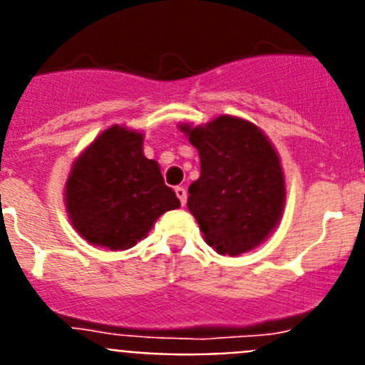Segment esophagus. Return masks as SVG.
<instances>
[{
    "instance_id": "esophagus-1",
    "label": "esophagus",
    "mask_w": 365,
    "mask_h": 365,
    "mask_svg": "<svg viewBox=\"0 0 365 365\" xmlns=\"http://www.w3.org/2000/svg\"><path fill=\"white\" fill-rule=\"evenodd\" d=\"M175 193H177V197H179L180 205L185 206L186 205V199H188V193H186V188H182V186H177Z\"/></svg>"
}]
</instances>
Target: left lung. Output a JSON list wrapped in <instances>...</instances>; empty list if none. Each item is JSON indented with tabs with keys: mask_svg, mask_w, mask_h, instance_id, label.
<instances>
[{
	"mask_svg": "<svg viewBox=\"0 0 365 365\" xmlns=\"http://www.w3.org/2000/svg\"><path fill=\"white\" fill-rule=\"evenodd\" d=\"M182 131L201 157L188 210L206 243L222 256L252 250L282 217L285 182L278 153L256 125L227 115Z\"/></svg>",
	"mask_w": 365,
	"mask_h": 365,
	"instance_id": "left-lung-1",
	"label": "left lung"
}]
</instances>
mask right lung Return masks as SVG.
I'll return each instance as SVG.
<instances>
[{
  "label": "right lung",
  "instance_id": "1",
  "mask_svg": "<svg viewBox=\"0 0 365 365\" xmlns=\"http://www.w3.org/2000/svg\"><path fill=\"white\" fill-rule=\"evenodd\" d=\"M66 202L73 227L91 245L125 250L160 214L179 208L155 160L143 153V133L113 125L71 170Z\"/></svg>",
  "mask_w": 365,
  "mask_h": 365
}]
</instances>
